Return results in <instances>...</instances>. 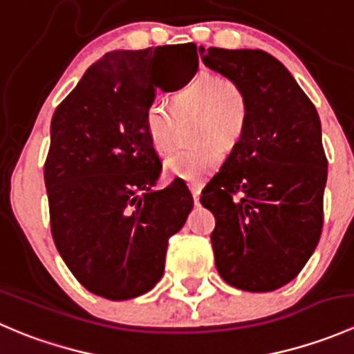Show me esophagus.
<instances>
[{"label": "esophagus", "instance_id": "esophagus-1", "mask_svg": "<svg viewBox=\"0 0 354 354\" xmlns=\"http://www.w3.org/2000/svg\"><path fill=\"white\" fill-rule=\"evenodd\" d=\"M188 187H190V192H192V195H194L195 202H198L200 192H202V187H200L198 183H190V185H188Z\"/></svg>", "mask_w": 354, "mask_h": 354}]
</instances>
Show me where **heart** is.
<instances>
[{
	"label": "heart",
	"mask_w": 354,
	"mask_h": 354,
	"mask_svg": "<svg viewBox=\"0 0 354 354\" xmlns=\"http://www.w3.org/2000/svg\"><path fill=\"white\" fill-rule=\"evenodd\" d=\"M198 114L197 138L203 144L181 147L164 160L169 178L200 183L209 178L224 159V145H234L243 137L250 120V99L241 85L221 75L202 70L171 104L156 99L145 111V131L159 152L173 147L178 118Z\"/></svg>",
	"instance_id": "heart-1"
}]
</instances>
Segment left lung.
<instances>
[{
    "label": "left lung",
    "instance_id": "left-lung-1",
    "mask_svg": "<svg viewBox=\"0 0 354 354\" xmlns=\"http://www.w3.org/2000/svg\"><path fill=\"white\" fill-rule=\"evenodd\" d=\"M200 53L250 99L243 137L200 197L216 217L217 272L243 291H274L298 276L322 234L327 157L319 113L269 53Z\"/></svg>",
    "mask_w": 354,
    "mask_h": 354
}]
</instances>
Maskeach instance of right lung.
Listing matches in <instances>:
<instances>
[{"instance_id": "right-lung-1", "label": "right lung", "mask_w": 354, "mask_h": 354, "mask_svg": "<svg viewBox=\"0 0 354 354\" xmlns=\"http://www.w3.org/2000/svg\"><path fill=\"white\" fill-rule=\"evenodd\" d=\"M111 51L85 71L51 120L44 162L51 234L78 283L108 299L147 292L194 197L174 180L152 192L162 164L145 131L157 88L190 82L197 46ZM187 53V51H185Z\"/></svg>"}]
</instances>
